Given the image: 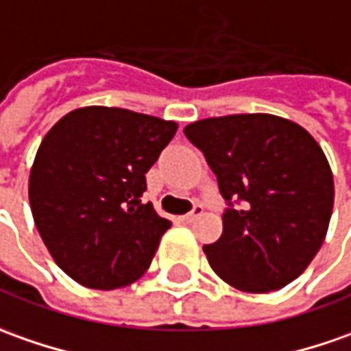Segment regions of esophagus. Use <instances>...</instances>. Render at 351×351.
I'll return each instance as SVG.
<instances>
[{"label": "esophagus", "instance_id": "esophagus-1", "mask_svg": "<svg viewBox=\"0 0 351 351\" xmlns=\"http://www.w3.org/2000/svg\"><path fill=\"white\" fill-rule=\"evenodd\" d=\"M202 213H204V206H202V204H196V206H194V208H192L190 212L182 215V221H186V223H190V221L198 219Z\"/></svg>", "mask_w": 351, "mask_h": 351}]
</instances>
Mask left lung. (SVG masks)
I'll use <instances>...</instances> for the list:
<instances>
[{
  "label": "left lung",
  "mask_w": 351,
  "mask_h": 351,
  "mask_svg": "<svg viewBox=\"0 0 351 351\" xmlns=\"http://www.w3.org/2000/svg\"><path fill=\"white\" fill-rule=\"evenodd\" d=\"M184 136L227 202L223 233L204 247L213 272L248 293L293 282L319 252L332 215V171L319 143L274 114L206 118Z\"/></svg>",
  "instance_id": "1"
}]
</instances>
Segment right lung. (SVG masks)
Wrapping results in <instances>:
<instances>
[{
    "mask_svg": "<svg viewBox=\"0 0 351 351\" xmlns=\"http://www.w3.org/2000/svg\"><path fill=\"white\" fill-rule=\"evenodd\" d=\"M176 128L126 108L85 106L44 136L29 178L32 217L77 284L116 289L149 268L171 221L141 204L145 173Z\"/></svg>",
    "mask_w": 351,
    "mask_h": 351,
    "instance_id": "right-lung-1",
    "label": "right lung"
}]
</instances>
